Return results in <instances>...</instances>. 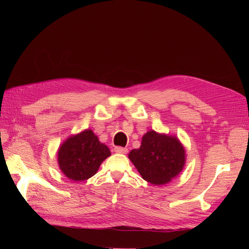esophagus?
Wrapping results in <instances>:
<instances>
[{
  "label": "esophagus",
  "instance_id": "obj_1",
  "mask_svg": "<svg viewBox=\"0 0 249 249\" xmlns=\"http://www.w3.org/2000/svg\"><path fill=\"white\" fill-rule=\"evenodd\" d=\"M114 152L117 154H126L127 153V148L123 147V146H116L114 148Z\"/></svg>",
  "mask_w": 249,
  "mask_h": 249
}]
</instances>
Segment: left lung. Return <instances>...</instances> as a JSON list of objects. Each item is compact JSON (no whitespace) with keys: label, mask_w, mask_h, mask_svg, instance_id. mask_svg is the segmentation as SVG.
<instances>
[{"label":"left lung","mask_w":249,"mask_h":249,"mask_svg":"<svg viewBox=\"0 0 249 249\" xmlns=\"http://www.w3.org/2000/svg\"><path fill=\"white\" fill-rule=\"evenodd\" d=\"M129 158L143 179L163 185L182 171L185 149L176 137L150 131L142 137L140 147L131 150Z\"/></svg>","instance_id":"8db88e82"}]
</instances>
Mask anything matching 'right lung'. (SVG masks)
Listing matches in <instances>:
<instances>
[{"mask_svg": "<svg viewBox=\"0 0 249 249\" xmlns=\"http://www.w3.org/2000/svg\"><path fill=\"white\" fill-rule=\"evenodd\" d=\"M109 156L108 146L101 143L91 130H85L63 143L58 152V163L67 178L81 182L94 176Z\"/></svg>", "mask_w": 249, "mask_h": 249, "instance_id": "right-lung-1", "label": "right lung"}]
</instances>
